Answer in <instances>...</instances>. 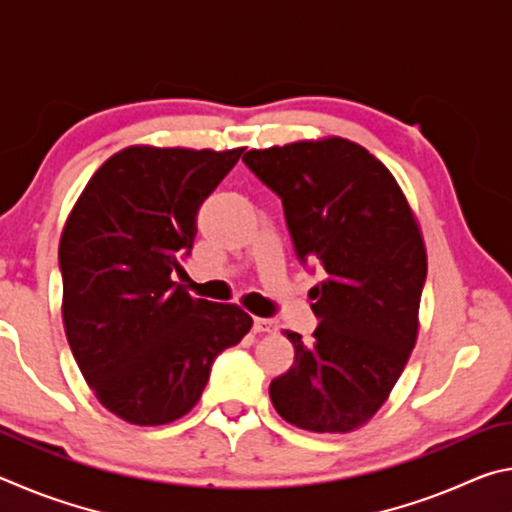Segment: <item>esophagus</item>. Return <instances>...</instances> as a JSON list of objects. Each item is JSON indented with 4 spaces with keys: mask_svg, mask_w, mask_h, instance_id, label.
Segmentation results:
<instances>
[{
    "mask_svg": "<svg viewBox=\"0 0 512 512\" xmlns=\"http://www.w3.org/2000/svg\"><path fill=\"white\" fill-rule=\"evenodd\" d=\"M253 329L257 334H273L277 325H275V320H271V318H255Z\"/></svg>",
    "mask_w": 512,
    "mask_h": 512,
    "instance_id": "1",
    "label": "esophagus"
}]
</instances>
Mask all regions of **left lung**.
Instances as JSON below:
<instances>
[{"instance_id": "1", "label": "left lung", "mask_w": 512, "mask_h": 512, "mask_svg": "<svg viewBox=\"0 0 512 512\" xmlns=\"http://www.w3.org/2000/svg\"><path fill=\"white\" fill-rule=\"evenodd\" d=\"M246 167L282 198L309 291L314 341L284 332L296 361L271 381L284 420L316 433L361 427L386 402L418 339L427 250L393 173L363 146L327 137L248 151Z\"/></svg>"}]
</instances>
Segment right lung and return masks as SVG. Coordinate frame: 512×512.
Segmentation results:
<instances>
[{
    "mask_svg": "<svg viewBox=\"0 0 512 512\" xmlns=\"http://www.w3.org/2000/svg\"><path fill=\"white\" fill-rule=\"evenodd\" d=\"M241 153L128 146L69 214L58 248L65 334L97 400L121 420L183 418L216 357L253 327L244 309L171 280L192 253L198 210Z\"/></svg>",
    "mask_w": 512,
    "mask_h": 512,
    "instance_id": "right-lung-1",
    "label": "right lung"
}]
</instances>
